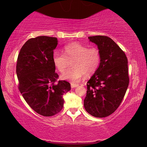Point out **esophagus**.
<instances>
[{"instance_id":"esophagus-1","label":"esophagus","mask_w":147,"mask_h":147,"mask_svg":"<svg viewBox=\"0 0 147 147\" xmlns=\"http://www.w3.org/2000/svg\"><path fill=\"white\" fill-rule=\"evenodd\" d=\"M78 84H71V88H76V87H78Z\"/></svg>"}]
</instances>
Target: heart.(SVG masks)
Instances as JSON below:
<instances>
[{
    "mask_svg": "<svg viewBox=\"0 0 147 147\" xmlns=\"http://www.w3.org/2000/svg\"><path fill=\"white\" fill-rule=\"evenodd\" d=\"M53 63L57 69L62 73L69 65L61 78L71 82H77L84 77L90 76L99 69L101 61L100 51L96 48H88L87 46L72 42L63 47V54L56 51L53 53Z\"/></svg>",
    "mask_w": 147,
    "mask_h": 147,
    "instance_id": "b5f03b06",
    "label": "heart"
}]
</instances>
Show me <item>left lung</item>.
<instances>
[{
  "mask_svg": "<svg viewBox=\"0 0 147 147\" xmlns=\"http://www.w3.org/2000/svg\"><path fill=\"white\" fill-rule=\"evenodd\" d=\"M101 56L99 69L87 82L84 99L86 111L95 117H105L119 107L129 83L128 61L125 52L111 38L89 36Z\"/></svg>",
  "mask_w": 147,
  "mask_h": 147,
  "instance_id": "left-lung-1",
  "label": "left lung"
}]
</instances>
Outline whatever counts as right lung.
I'll return each instance as SVG.
<instances>
[{
  "mask_svg": "<svg viewBox=\"0 0 147 147\" xmlns=\"http://www.w3.org/2000/svg\"><path fill=\"white\" fill-rule=\"evenodd\" d=\"M55 37L38 36L26 42L16 63L18 89L30 107L42 116L50 117L62 109L63 95L71 89L69 82L58 81L53 63Z\"/></svg>",
  "mask_w": 147,
  "mask_h": 147,
  "instance_id": "right-lung-1",
  "label": "right lung"
}]
</instances>
